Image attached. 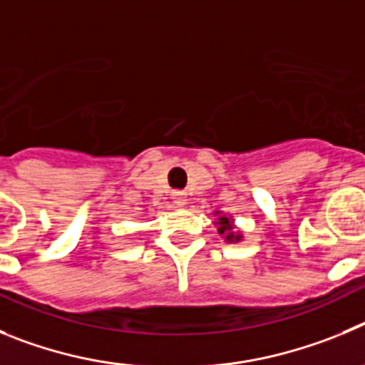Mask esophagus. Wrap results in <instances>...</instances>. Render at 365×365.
Segmentation results:
<instances>
[{
  "label": "esophagus",
  "instance_id": "1",
  "mask_svg": "<svg viewBox=\"0 0 365 365\" xmlns=\"http://www.w3.org/2000/svg\"><path fill=\"white\" fill-rule=\"evenodd\" d=\"M173 202H175L176 205L183 207L187 203V195L182 192V190H175V192H173Z\"/></svg>",
  "mask_w": 365,
  "mask_h": 365
}]
</instances>
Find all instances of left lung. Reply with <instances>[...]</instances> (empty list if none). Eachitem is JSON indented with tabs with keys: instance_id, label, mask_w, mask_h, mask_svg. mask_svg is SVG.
Returning <instances> with one entry per match:
<instances>
[{
	"instance_id": "8db88e82",
	"label": "left lung",
	"mask_w": 365,
	"mask_h": 365,
	"mask_svg": "<svg viewBox=\"0 0 365 365\" xmlns=\"http://www.w3.org/2000/svg\"><path fill=\"white\" fill-rule=\"evenodd\" d=\"M215 215H218V211H216ZM216 225H220L218 232L220 235L225 236V240H227V242H240V240H242V235H240V232L232 231V220L227 218V216H220L218 222H216Z\"/></svg>"
}]
</instances>
